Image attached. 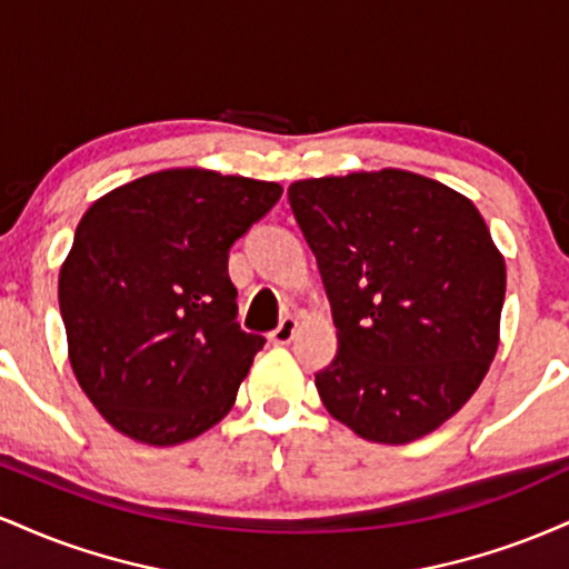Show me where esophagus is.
<instances>
[{
    "instance_id": "34e87169",
    "label": "esophagus",
    "mask_w": 569,
    "mask_h": 569,
    "mask_svg": "<svg viewBox=\"0 0 569 569\" xmlns=\"http://www.w3.org/2000/svg\"><path fill=\"white\" fill-rule=\"evenodd\" d=\"M297 329H299L297 318L286 316L283 321H280L278 329L270 331V342H276V345H289L291 339H293V335H297Z\"/></svg>"
}]
</instances>
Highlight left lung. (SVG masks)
<instances>
[{"mask_svg": "<svg viewBox=\"0 0 569 569\" xmlns=\"http://www.w3.org/2000/svg\"><path fill=\"white\" fill-rule=\"evenodd\" d=\"M289 200L339 329L335 363L316 375L323 407L375 443L433 433L500 345L506 259L485 217L401 168L293 181Z\"/></svg>", "mask_w": 569, "mask_h": 569, "instance_id": "8db88e82", "label": "left lung"}]
</instances>
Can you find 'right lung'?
Instances as JSON below:
<instances>
[{
  "label": "right lung",
  "mask_w": 569,
  "mask_h": 569,
  "mask_svg": "<svg viewBox=\"0 0 569 569\" xmlns=\"http://www.w3.org/2000/svg\"><path fill=\"white\" fill-rule=\"evenodd\" d=\"M276 181L168 168L84 211L58 276L69 363L103 420L173 447L224 420L264 337L234 316L227 259Z\"/></svg>",
  "instance_id": "obj_1"
}]
</instances>
